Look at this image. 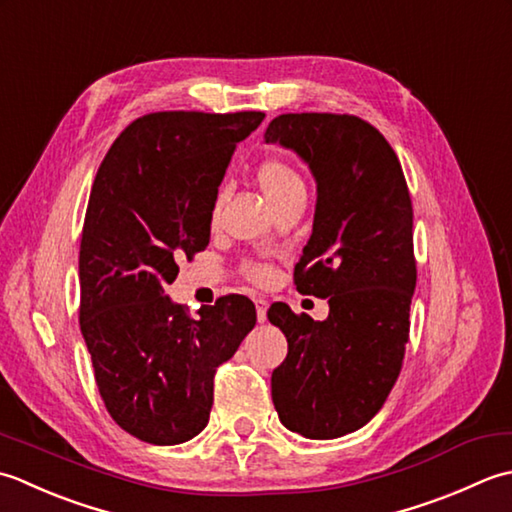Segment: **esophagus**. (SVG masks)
I'll return each mask as SVG.
<instances>
[{"instance_id":"obj_1","label":"esophagus","mask_w":512,"mask_h":512,"mask_svg":"<svg viewBox=\"0 0 512 512\" xmlns=\"http://www.w3.org/2000/svg\"><path fill=\"white\" fill-rule=\"evenodd\" d=\"M267 307H269V302L265 298H256V318H258V322L267 320Z\"/></svg>"}]
</instances>
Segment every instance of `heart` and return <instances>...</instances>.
I'll list each match as a JSON object with an SVG mask.
<instances>
[{"instance_id":"b5f03b06","label":"heart","mask_w":512,"mask_h":512,"mask_svg":"<svg viewBox=\"0 0 512 512\" xmlns=\"http://www.w3.org/2000/svg\"><path fill=\"white\" fill-rule=\"evenodd\" d=\"M256 179H258V185L263 187L265 196L274 203V207L283 205L285 201H289V198H294L298 194H305V181H302V176L283 159H267L260 163L256 170ZM223 196L225 192L221 190L214 198L212 221H216L218 212H221ZM243 274L252 280V283L265 285L267 280L274 276V269H271V265L265 263V260H245Z\"/></svg>"}]
</instances>
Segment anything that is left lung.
<instances>
[{"label": "left lung", "instance_id": "1", "mask_svg": "<svg viewBox=\"0 0 512 512\" xmlns=\"http://www.w3.org/2000/svg\"><path fill=\"white\" fill-rule=\"evenodd\" d=\"M265 141L298 152L316 176L314 232L294 283L329 298L322 322L269 307L289 347L271 400L289 431L333 440L362 429L402 371L417 278L411 194L389 141L353 114H280Z\"/></svg>", "mask_w": 512, "mask_h": 512}]
</instances>
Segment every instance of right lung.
Segmentation results:
<instances>
[{"mask_svg": "<svg viewBox=\"0 0 512 512\" xmlns=\"http://www.w3.org/2000/svg\"><path fill=\"white\" fill-rule=\"evenodd\" d=\"M263 112H150L134 119L92 183L79 249V325L110 417L141 442L172 446L205 429L214 375L256 325L229 294L198 309L163 296L210 243L212 203L238 141Z\"/></svg>", "mask_w": 512, "mask_h": 512, "instance_id": "obj_1", "label": "right lung"}]
</instances>
